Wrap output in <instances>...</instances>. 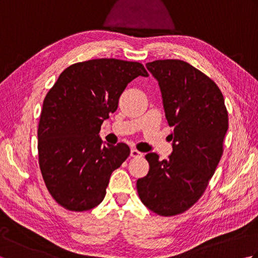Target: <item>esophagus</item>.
Returning a JSON list of instances; mask_svg holds the SVG:
<instances>
[{
	"label": "esophagus",
	"mask_w": 258,
	"mask_h": 258,
	"mask_svg": "<svg viewBox=\"0 0 258 258\" xmlns=\"http://www.w3.org/2000/svg\"><path fill=\"white\" fill-rule=\"evenodd\" d=\"M131 156H132V157H142V156H143V154H142V153L139 152L138 150L133 149L132 151H131Z\"/></svg>",
	"instance_id": "esophagus-1"
}]
</instances>
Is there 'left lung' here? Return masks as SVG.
I'll list each match as a JSON object with an SVG mask.
<instances>
[{
	"mask_svg": "<svg viewBox=\"0 0 258 258\" xmlns=\"http://www.w3.org/2000/svg\"><path fill=\"white\" fill-rule=\"evenodd\" d=\"M158 81L163 106L172 134L173 152L158 161L145 158L146 176L136 183L142 203L157 215L182 214L201 199L223 154L228 113L221 90L200 70L180 59L146 64Z\"/></svg>",
	"mask_w": 258,
	"mask_h": 258,
	"instance_id": "obj_1",
	"label": "left lung"
}]
</instances>
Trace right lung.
<instances>
[{"label":"right lung","mask_w":258,"mask_h":258,"mask_svg":"<svg viewBox=\"0 0 258 258\" xmlns=\"http://www.w3.org/2000/svg\"><path fill=\"white\" fill-rule=\"evenodd\" d=\"M138 76H149L139 62L90 59L65 69L47 92L37 128L38 164L48 191L65 210L100 204L113 171L128 157L127 145L104 146L98 133Z\"/></svg>","instance_id":"1"}]
</instances>
